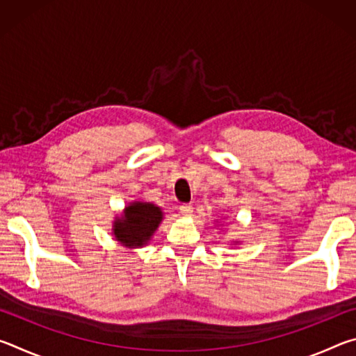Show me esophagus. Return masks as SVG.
Wrapping results in <instances>:
<instances>
[{"label":"esophagus","mask_w":356,"mask_h":356,"mask_svg":"<svg viewBox=\"0 0 356 356\" xmlns=\"http://www.w3.org/2000/svg\"><path fill=\"white\" fill-rule=\"evenodd\" d=\"M179 210L184 216H190L193 213V206H191V204H182Z\"/></svg>","instance_id":"1"}]
</instances>
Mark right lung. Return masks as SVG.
Segmentation results:
<instances>
[{"mask_svg":"<svg viewBox=\"0 0 356 356\" xmlns=\"http://www.w3.org/2000/svg\"><path fill=\"white\" fill-rule=\"evenodd\" d=\"M163 220V212L152 202L135 201L124 209L113 222V234L118 242L127 248L147 245L156 227Z\"/></svg>","mask_w":356,"mask_h":356,"instance_id":"right-lung-1","label":"right lung"}]
</instances>
